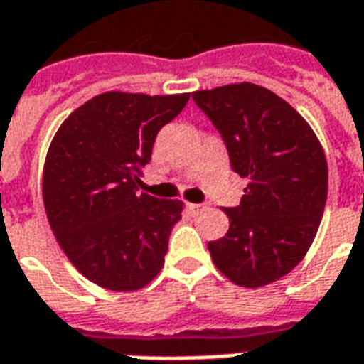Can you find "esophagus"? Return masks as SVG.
<instances>
[{"label": "esophagus", "mask_w": 364, "mask_h": 364, "mask_svg": "<svg viewBox=\"0 0 364 364\" xmlns=\"http://www.w3.org/2000/svg\"><path fill=\"white\" fill-rule=\"evenodd\" d=\"M187 208H188V211H191V213H194V215H196V213H200V211L208 210V205H205V204H188Z\"/></svg>", "instance_id": "1"}]
</instances>
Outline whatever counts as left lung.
<instances>
[{
  "label": "left lung",
  "mask_w": 364,
  "mask_h": 364,
  "mask_svg": "<svg viewBox=\"0 0 364 364\" xmlns=\"http://www.w3.org/2000/svg\"><path fill=\"white\" fill-rule=\"evenodd\" d=\"M227 145L230 168L247 177L230 227L208 243L211 259L242 287L293 270L316 238L327 202L325 153L310 124L268 88L251 82L193 92Z\"/></svg>",
  "instance_id": "left-lung-1"
}]
</instances>
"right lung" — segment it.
I'll return each mask as SVG.
<instances>
[{"instance_id": "1", "label": "right lung", "mask_w": 364, "mask_h": 364, "mask_svg": "<svg viewBox=\"0 0 364 364\" xmlns=\"http://www.w3.org/2000/svg\"><path fill=\"white\" fill-rule=\"evenodd\" d=\"M188 94L105 92L71 113L48 147L43 202L71 264L100 287L137 291L164 266L183 202L137 193L160 128Z\"/></svg>"}]
</instances>
